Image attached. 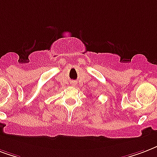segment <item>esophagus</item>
Returning a JSON list of instances; mask_svg holds the SVG:
<instances>
[{
	"instance_id": "1",
	"label": "esophagus",
	"mask_w": 157,
	"mask_h": 157,
	"mask_svg": "<svg viewBox=\"0 0 157 157\" xmlns=\"http://www.w3.org/2000/svg\"><path fill=\"white\" fill-rule=\"evenodd\" d=\"M71 84H73V85H74V82H71Z\"/></svg>"
}]
</instances>
